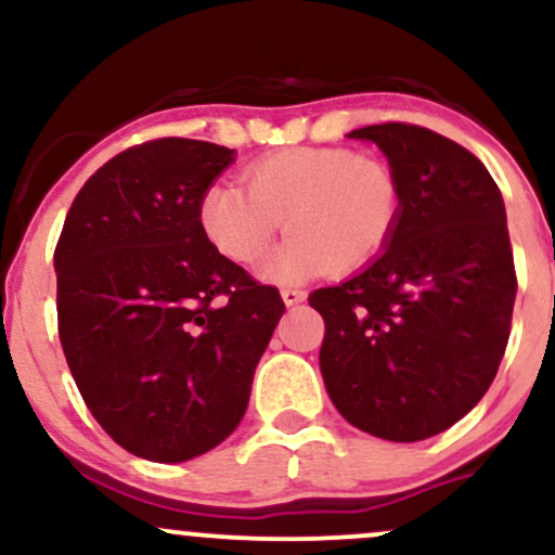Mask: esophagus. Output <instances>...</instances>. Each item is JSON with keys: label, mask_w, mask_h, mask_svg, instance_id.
Segmentation results:
<instances>
[{"label": "esophagus", "mask_w": 555, "mask_h": 555, "mask_svg": "<svg viewBox=\"0 0 555 555\" xmlns=\"http://www.w3.org/2000/svg\"><path fill=\"white\" fill-rule=\"evenodd\" d=\"M282 299L292 308V305L305 302V292L302 289H289V286H286V289H282Z\"/></svg>", "instance_id": "esophagus-1"}]
</instances>
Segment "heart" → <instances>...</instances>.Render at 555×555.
Instances as JSON below:
<instances>
[{"instance_id":"obj_1","label":"heart","mask_w":555,"mask_h":555,"mask_svg":"<svg viewBox=\"0 0 555 555\" xmlns=\"http://www.w3.org/2000/svg\"><path fill=\"white\" fill-rule=\"evenodd\" d=\"M242 184H208L197 224L232 263H256L284 219L292 237L263 266L271 282L362 271L388 247L404 201L391 162L341 145L271 151L247 164Z\"/></svg>"}]
</instances>
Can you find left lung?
Instances as JSON below:
<instances>
[{
	"label": "left lung",
	"mask_w": 555,
	"mask_h": 555,
	"mask_svg": "<svg viewBox=\"0 0 555 555\" xmlns=\"http://www.w3.org/2000/svg\"><path fill=\"white\" fill-rule=\"evenodd\" d=\"M397 169L404 201L378 258L310 305L323 315L321 373L354 428L412 443L486 397L517 297L506 208L482 162L420 125L360 127Z\"/></svg>",
	"instance_id": "obj_1"
}]
</instances>
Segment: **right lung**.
Listing matches in <instances>:
<instances>
[{"label":"right lung","mask_w":555,"mask_h":555,"mask_svg":"<svg viewBox=\"0 0 555 555\" xmlns=\"http://www.w3.org/2000/svg\"><path fill=\"white\" fill-rule=\"evenodd\" d=\"M232 154L190 138L132 145L82 184L56 242L69 373L112 441L151 462H188L237 428L284 315L276 286L197 224Z\"/></svg>","instance_id":"obj_1"}]
</instances>
